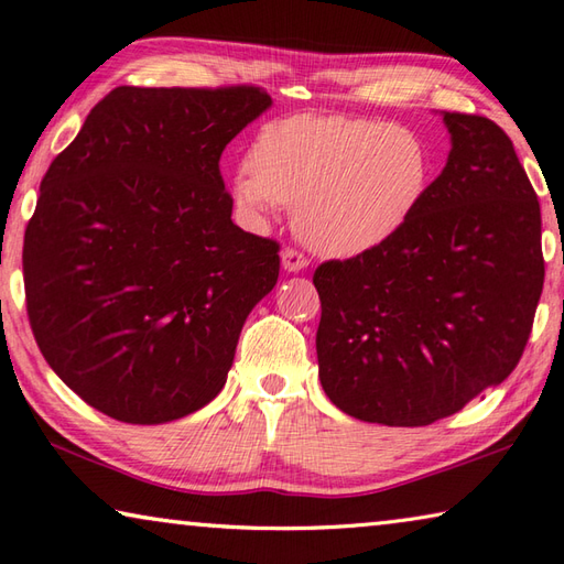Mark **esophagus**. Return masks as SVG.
Returning <instances> with one entry per match:
<instances>
[{
  "label": "esophagus",
  "instance_id": "obj_1",
  "mask_svg": "<svg viewBox=\"0 0 564 564\" xmlns=\"http://www.w3.org/2000/svg\"><path fill=\"white\" fill-rule=\"evenodd\" d=\"M281 263H283V271L297 273V271H303V269L310 267V259L303 254V251L289 247V249L281 251Z\"/></svg>",
  "mask_w": 564,
  "mask_h": 564
}]
</instances>
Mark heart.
<instances>
[{"label":"heart","instance_id":"1","mask_svg":"<svg viewBox=\"0 0 564 564\" xmlns=\"http://www.w3.org/2000/svg\"><path fill=\"white\" fill-rule=\"evenodd\" d=\"M431 154L416 130L349 116L301 113L273 121L232 178L249 220L295 206L293 225L329 257H361L388 245L424 206Z\"/></svg>","mask_w":564,"mask_h":564}]
</instances>
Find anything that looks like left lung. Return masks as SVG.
Wrapping results in <instances>:
<instances>
[{"label": "left lung", "mask_w": 564, "mask_h": 564, "mask_svg": "<svg viewBox=\"0 0 564 564\" xmlns=\"http://www.w3.org/2000/svg\"><path fill=\"white\" fill-rule=\"evenodd\" d=\"M441 116L448 162L414 220L313 275L322 390L370 424H434L507 380L543 293L541 206L509 135Z\"/></svg>", "instance_id": "1"}]
</instances>
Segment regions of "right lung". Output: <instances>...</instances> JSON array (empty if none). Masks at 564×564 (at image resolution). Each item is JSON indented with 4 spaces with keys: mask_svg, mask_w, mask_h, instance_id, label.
Masks as SVG:
<instances>
[{
    "mask_svg": "<svg viewBox=\"0 0 564 564\" xmlns=\"http://www.w3.org/2000/svg\"><path fill=\"white\" fill-rule=\"evenodd\" d=\"M269 106L259 87H118L45 172L23 237L29 319L94 410L166 424L223 390L281 259L232 223L218 162Z\"/></svg>",
    "mask_w": 564,
    "mask_h": 564,
    "instance_id": "right-lung-1",
    "label": "right lung"
}]
</instances>
